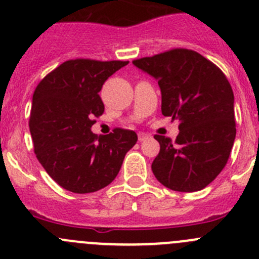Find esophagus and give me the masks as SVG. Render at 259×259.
<instances>
[{
	"label": "esophagus",
	"instance_id": "obj_1",
	"mask_svg": "<svg viewBox=\"0 0 259 259\" xmlns=\"http://www.w3.org/2000/svg\"><path fill=\"white\" fill-rule=\"evenodd\" d=\"M147 139V135L144 134V132H139V141L142 142Z\"/></svg>",
	"mask_w": 259,
	"mask_h": 259
}]
</instances>
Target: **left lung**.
Segmentation results:
<instances>
[{
  "instance_id": "left-lung-1",
  "label": "left lung",
  "mask_w": 259,
  "mask_h": 259,
  "mask_svg": "<svg viewBox=\"0 0 259 259\" xmlns=\"http://www.w3.org/2000/svg\"><path fill=\"white\" fill-rule=\"evenodd\" d=\"M132 63L157 80L162 115L181 122L176 142L154 136L160 151L152 173L173 191H201L221 173L235 140L234 94L228 78L191 49H171Z\"/></svg>"
}]
</instances>
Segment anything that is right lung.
<instances>
[{"label": "right lung", "instance_id": "obj_1", "mask_svg": "<svg viewBox=\"0 0 259 259\" xmlns=\"http://www.w3.org/2000/svg\"><path fill=\"white\" fill-rule=\"evenodd\" d=\"M125 65L128 61H66L34 91L29 128L36 159L67 191L91 193L107 187L137 142L131 130L115 128L99 137L91 132L94 118L104 112L103 83Z\"/></svg>", "mask_w": 259, "mask_h": 259}]
</instances>
